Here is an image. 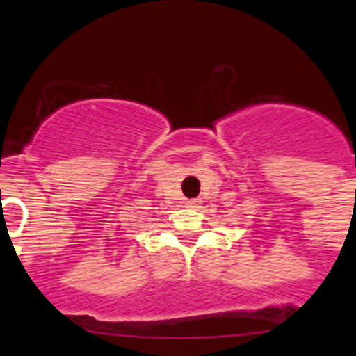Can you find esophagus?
Segmentation results:
<instances>
[{
	"instance_id": "obj_1",
	"label": "esophagus",
	"mask_w": 356,
	"mask_h": 356,
	"mask_svg": "<svg viewBox=\"0 0 356 356\" xmlns=\"http://www.w3.org/2000/svg\"><path fill=\"white\" fill-rule=\"evenodd\" d=\"M200 204V200H188L186 201V207L188 208H196Z\"/></svg>"
}]
</instances>
